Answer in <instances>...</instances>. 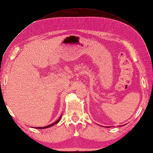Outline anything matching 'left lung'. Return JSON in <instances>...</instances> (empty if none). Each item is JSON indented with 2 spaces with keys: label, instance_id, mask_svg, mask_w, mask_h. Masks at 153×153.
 <instances>
[{
  "label": "left lung",
  "instance_id": "8db88e82",
  "mask_svg": "<svg viewBox=\"0 0 153 153\" xmlns=\"http://www.w3.org/2000/svg\"><path fill=\"white\" fill-rule=\"evenodd\" d=\"M108 128H109V127H108Z\"/></svg>",
  "mask_w": 153,
  "mask_h": 153
}]
</instances>
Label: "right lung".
<instances>
[{"label": "right lung", "instance_id": "right-lung-1", "mask_svg": "<svg viewBox=\"0 0 153 153\" xmlns=\"http://www.w3.org/2000/svg\"><path fill=\"white\" fill-rule=\"evenodd\" d=\"M61 117H62V115L60 116V117L59 118H58L56 122H55L54 123H52V124H50V125H48V126H45V127H37V128H36V129H46V128H51V126H54V125H55V124H56V123L60 121V118H61Z\"/></svg>", "mask_w": 153, "mask_h": 153}]
</instances>
